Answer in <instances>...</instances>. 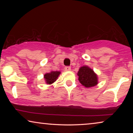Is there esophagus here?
<instances>
[{
  "label": "esophagus",
  "mask_w": 133,
  "mask_h": 133,
  "mask_svg": "<svg viewBox=\"0 0 133 133\" xmlns=\"http://www.w3.org/2000/svg\"><path fill=\"white\" fill-rule=\"evenodd\" d=\"M65 70L66 71H69L71 70V67L70 66H65Z\"/></svg>",
  "instance_id": "obj_1"
}]
</instances>
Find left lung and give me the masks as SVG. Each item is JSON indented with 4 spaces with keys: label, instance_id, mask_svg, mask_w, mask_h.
Segmentation results:
<instances>
[{
    "label": "left lung",
    "instance_id": "1",
    "mask_svg": "<svg viewBox=\"0 0 133 133\" xmlns=\"http://www.w3.org/2000/svg\"><path fill=\"white\" fill-rule=\"evenodd\" d=\"M77 76H79L80 83L86 88L94 87L98 83L97 74L88 66L81 67L77 72Z\"/></svg>",
    "mask_w": 133,
    "mask_h": 133
}]
</instances>
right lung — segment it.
<instances>
[{
	"mask_svg": "<svg viewBox=\"0 0 133 133\" xmlns=\"http://www.w3.org/2000/svg\"><path fill=\"white\" fill-rule=\"evenodd\" d=\"M60 74H61L60 71H53L49 73H46L44 75L45 81L47 84H52L57 80Z\"/></svg>",
	"mask_w": 133,
	"mask_h": 133,
	"instance_id": "obj_1",
	"label": "right lung"
}]
</instances>
